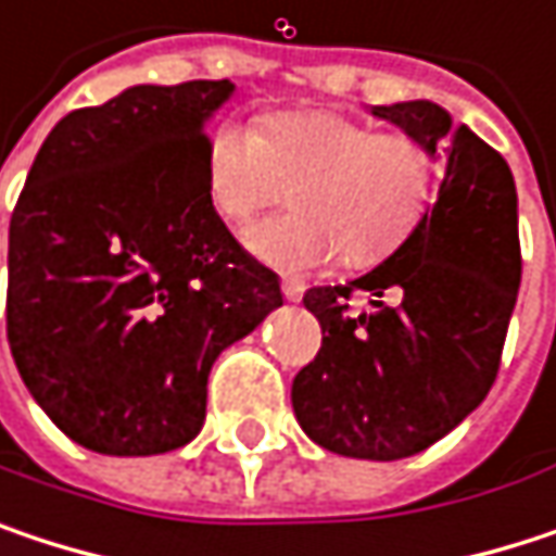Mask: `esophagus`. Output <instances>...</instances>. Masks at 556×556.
<instances>
[{
	"label": "esophagus",
	"mask_w": 556,
	"mask_h": 556,
	"mask_svg": "<svg viewBox=\"0 0 556 556\" xmlns=\"http://www.w3.org/2000/svg\"><path fill=\"white\" fill-rule=\"evenodd\" d=\"M279 286H282V295H286L289 302H299V299H302V292H305V282L295 277H282Z\"/></svg>",
	"instance_id": "34e87169"
}]
</instances>
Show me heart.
<instances>
[{
	"label": "heart",
	"instance_id": "1",
	"mask_svg": "<svg viewBox=\"0 0 556 556\" xmlns=\"http://www.w3.org/2000/svg\"><path fill=\"white\" fill-rule=\"evenodd\" d=\"M438 167L408 131L334 112H279L254 128L218 125L205 141L212 208L248 225L292 189L289 215L248 231V251L277 270H315L338 251L348 267L389 257L421 225L434 199Z\"/></svg>",
	"mask_w": 556,
	"mask_h": 556
}]
</instances>
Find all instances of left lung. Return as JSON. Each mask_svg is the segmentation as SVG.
<instances>
[{
	"label": "left lung",
	"instance_id": "8db88e82",
	"mask_svg": "<svg viewBox=\"0 0 556 556\" xmlns=\"http://www.w3.org/2000/svg\"><path fill=\"white\" fill-rule=\"evenodd\" d=\"M441 154L434 205L408 241L367 277L312 286L302 302L321 348L292 380L302 431L331 454L412 457L454 431L496 383L521 282L518 195L511 169L434 102L374 105ZM371 292V308L346 312Z\"/></svg>",
	"mask_w": 556,
	"mask_h": 556
}]
</instances>
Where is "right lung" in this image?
<instances>
[{"label": "right lung", "instance_id": "obj_1", "mask_svg": "<svg viewBox=\"0 0 556 556\" xmlns=\"http://www.w3.org/2000/svg\"><path fill=\"white\" fill-rule=\"evenodd\" d=\"M231 89L131 86L70 112L15 202L9 348L48 418L96 454L189 444L215 357L282 305L205 189V122Z\"/></svg>", "mask_w": 556, "mask_h": 556}]
</instances>
